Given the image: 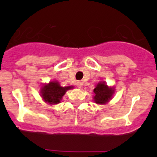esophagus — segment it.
Segmentation results:
<instances>
[{
	"label": "esophagus",
	"instance_id": "1",
	"mask_svg": "<svg viewBox=\"0 0 157 157\" xmlns=\"http://www.w3.org/2000/svg\"><path fill=\"white\" fill-rule=\"evenodd\" d=\"M76 85H77L78 88V89H81V88H82V83L81 82H78L77 84H76Z\"/></svg>",
	"mask_w": 157,
	"mask_h": 157
}]
</instances>
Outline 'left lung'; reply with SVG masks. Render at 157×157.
<instances>
[{"label": "left lung", "instance_id": "1", "mask_svg": "<svg viewBox=\"0 0 157 157\" xmlns=\"http://www.w3.org/2000/svg\"><path fill=\"white\" fill-rule=\"evenodd\" d=\"M114 92L113 87H109L105 82H100L94 90V101L98 105H105L112 99Z\"/></svg>", "mask_w": 157, "mask_h": 157}]
</instances>
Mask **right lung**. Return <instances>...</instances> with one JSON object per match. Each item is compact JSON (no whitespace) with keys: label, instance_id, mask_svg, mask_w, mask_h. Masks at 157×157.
Masks as SVG:
<instances>
[{"label":"right lung","instance_id":"obj_1","mask_svg":"<svg viewBox=\"0 0 157 157\" xmlns=\"http://www.w3.org/2000/svg\"><path fill=\"white\" fill-rule=\"evenodd\" d=\"M73 88V86L62 87L57 81H52L42 86L41 89V96L43 100L49 105H56L60 103L65 93Z\"/></svg>","mask_w":157,"mask_h":157}]
</instances>
